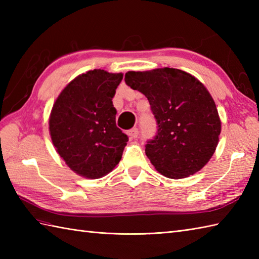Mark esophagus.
Wrapping results in <instances>:
<instances>
[{
  "label": "esophagus",
  "mask_w": 259,
  "mask_h": 259,
  "mask_svg": "<svg viewBox=\"0 0 259 259\" xmlns=\"http://www.w3.org/2000/svg\"><path fill=\"white\" fill-rule=\"evenodd\" d=\"M128 136L130 137L131 139H136V138H138V136H139V130L137 129V128L131 129V130H129V131H128Z\"/></svg>",
  "instance_id": "1"
}]
</instances>
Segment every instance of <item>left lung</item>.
Instances as JSON below:
<instances>
[{"label": "left lung", "instance_id": "left-lung-1", "mask_svg": "<svg viewBox=\"0 0 259 259\" xmlns=\"http://www.w3.org/2000/svg\"><path fill=\"white\" fill-rule=\"evenodd\" d=\"M124 81L145 95L157 121L146 155L164 177H188L205 166L218 145L222 124L210 93L195 76L178 69L130 71Z\"/></svg>", "mask_w": 259, "mask_h": 259}]
</instances>
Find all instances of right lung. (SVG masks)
<instances>
[{
	"label": "right lung",
	"instance_id": "obj_1",
	"mask_svg": "<svg viewBox=\"0 0 259 259\" xmlns=\"http://www.w3.org/2000/svg\"><path fill=\"white\" fill-rule=\"evenodd\" d=\"M122 73L96 69L76 76L53 104L50 135L54 147L74 172L97 179L119 163L128 136L115 124L112 98Z\"/></svg>",
	"mask_w": 259,
	"mask_h": 259
}]
</instances>
